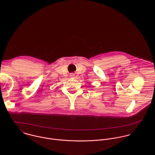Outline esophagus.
<instances>
[{
    "instance_id": "1",
    "label": "esophagus",
    "mask_w": 155,
    "mask_h": 155,
    "mask_svg": "<svg viewBox=\"0 0 155 155\" xmlns=\"http://www.w3.org/2000/svg\"><path fill=\"white\" fill-rule=\"evenodd\" d=\"M70 77H75V75H74V74H71L70 75Z\"/></svg>"
}]
</instances>
